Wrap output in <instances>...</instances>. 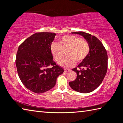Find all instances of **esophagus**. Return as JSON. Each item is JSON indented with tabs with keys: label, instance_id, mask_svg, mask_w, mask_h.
<instances>
[{
	"label": "esophagus",
	"instance_id": "34e87169",
	"mask_svg": "<svg viewBox=\"0 0 123 123\" xmlns=\"http://www.w3.org/2000/svg\"><path fill=\"white\" fill-rule=\"evenodd\" d=\"M70 71V69H64V72H69Z\"/></svg>",
	"mask_w": 123,
	"mask_h": 123
}]
</instances>
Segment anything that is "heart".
<instances>
[{"label":"heart","mask_w":123,"mask_h":123,"mask_svg":"<svg viewBox=\"0 0 123 123\" xmlns=\"http://www.w3.org/2000/svg\"><path fill=\"white\" fill-rule=\"evenodd\" d=\"M66 57L62 58L59 64L63 67L69 68L73 66L75 61L81 62L86 59L90 50L89 43L74 35H65L60 39L59 43H52L50 47L51 53L56 61L62 57L63 50H66Z\"/></svg>","instance_id":"1"}]
</instances>
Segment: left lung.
I'll return each mask as SVG.
<instances>
[{
	"instance_id": "obj_1",
	"label": "left lung",
	"mask_w": 123,
	"mask_h": 123,
	"mask_svg": "<svg viewBox=\"0 0 123 123\" xmlns=\"http://www.w3.org/2000/svg\"><path fill=\"white\" fill-rule=\"evenodd\" d=\"M72 33L84 37L89 43L90 50L86 59L73 69L77 73V77L73 81L69 82V86L78 92H91L99 86L106 74L107 51L103 43L96 37L82 31Z\"/></svg>"
}]
</instances>
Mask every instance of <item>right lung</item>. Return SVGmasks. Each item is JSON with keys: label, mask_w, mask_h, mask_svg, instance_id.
<instances>
[{"label": "right lung", "mask_w": 123, "mask_h": 123, "mask_svg": "<svg viewBox=\"0 0 123 123\" xmlns=\"http://www.w3.org/2000/svg\"><path fill=\"white\" fill-rule=\"evenodd\" d=\"M56 34L37 32L18 48L16 58L18 74L26 88L42 93L55 86L64 70L53 60L50 47ZM50 66H52L50 68Z\"/></svg>", "instance_id": "add662e5"}]
</instances>
